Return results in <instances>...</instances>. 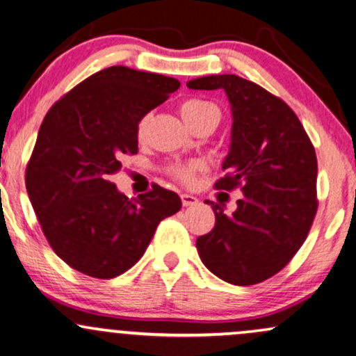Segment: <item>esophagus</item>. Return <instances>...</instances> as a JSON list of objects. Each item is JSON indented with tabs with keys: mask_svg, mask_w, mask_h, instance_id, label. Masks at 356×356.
<instances>
[{
	"mask_svg": "<svg viewBox=\"0 0 356 356\" xmlns=\"http://www.w3.org/2000/svg\"><path fill=\"white\" fill-rule=\"evenodd\" d=\"M181 199H182L184 207H191V205H195L197 202H199V199L192 194H181Z\"/></svg>",
	"mask_w": 356,
	"mask_h": 356,
	"instance_id": "34e87169",
	"label": "esophagus"
}]
</instances>
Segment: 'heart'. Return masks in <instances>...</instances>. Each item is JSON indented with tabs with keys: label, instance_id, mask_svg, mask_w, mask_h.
Returning a JSON list of instances; mask_svg holds the SVG:
<instances>
[{
	"label": "heart",
	"instance_id": "obj_1",
	"mask_svg": "<svg viewBox=\"0 0 356 356\" xmlns=\"http://www.w3.org/2000/svg\"><path fill=\"white\" fill-rule=\"evenodd\" d=\"M181 114L184 118V121L187 124L197 121V119L204 118V115H211L216 114L220 118V111L217 108L216 104L211 101H204V99H187L184 101L181 104ZM145 126H147V119H143L137 126V134L143 136L145 131ZM199 164H184V165H175L172 167V172L174 177H177L179 181L184 184H191L194 181L195 172L199 170Z\"/></svg>",
	"mask_w": 356,
	"mask_h": 356
}]
</instances>
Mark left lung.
<instances>
[{
  "mask_svg": "<svg viewBox=\"0 0 356 356\" xmlns=\"http://www.w3.org/2000/svg\"><path fill=\"white\" fill-rule=\"evenodd\" d=\"M191 89H224L232 108L230 151L216 189H241L237 209L211 202L216 227L197 238L205 267L232 285H255L285 267L314 224L316 156L297 114L267 89L235 74L202 76Z\"/></svg>",
  "mask_w": 356,
  "mask_h": 356,
  "instance_id": "left-lung-1",
  "label": "left lung"
}]
</instances>
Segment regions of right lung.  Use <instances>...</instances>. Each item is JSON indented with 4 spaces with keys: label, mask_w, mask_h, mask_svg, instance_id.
<instances>
[{
    "label": "right lung",
    "mask_w": 356,
    "mask_h": 356,
    "mask_svg": "<svg viewBox=\"0 0 356 356\" xmlns=\"http://www.w3.org/2000/svg\"><path fill=\"white\" fill-rule=\"evenodd\" d=\"M177 79L111 66L72 88L44 115L26 167V191L59 259L84 275L114 278L144 255L181 197L154 184L129 199L109 175L137 154V126Z\"/></svg>",
    "instance_id": "right-lung-1"
}]
</instances>
